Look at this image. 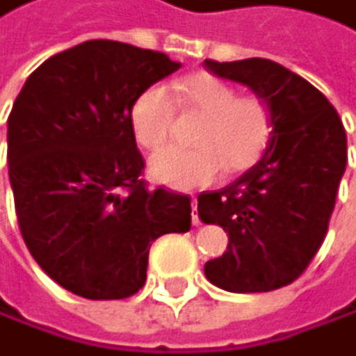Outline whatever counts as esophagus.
<instances>
[{"mask_svg": "<svg viewBox=\"0 0 356 356\" xmlns=\"http://www.w3.org/2000/svg\"><path fill=\"white\" fill-rule=\"evenodd\" d=\"M195 207H198V200L191 198V209H193V218H191V220H193V225L198 227V225H200V220H198V213H195Z\"/></svg>", "mask_w": 356, "mask_h": 356, "instance_id": "obj_1", "label": "esophagus"}]
</instances>
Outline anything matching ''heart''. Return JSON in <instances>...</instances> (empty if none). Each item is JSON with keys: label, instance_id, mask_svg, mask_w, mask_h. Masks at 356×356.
Masks as SVG:
<instances>
[{"label": "heart", "instance_id": "b5f03b06", "mask_svg": "<svg viewBox=\"0 0 356 356\" xmlns=\"http://www.w3.org/2000/svg\"><path fill=\"white\" fill-rule=\"evenodd\" d=\"M175 99H171L170 97ZM174 101L202 116L193 136L195 149L165 147L149 158V176L171 189H193L213 182L222 167L227 174L253 167L270 138V112L262 99L238 97L222 79L195 74L171 86V94L154 86L131 105V134L145 149L167 140L174 125Z\"/></svg>", "mask_w": 356, "mask_h": 356}]
</instances>
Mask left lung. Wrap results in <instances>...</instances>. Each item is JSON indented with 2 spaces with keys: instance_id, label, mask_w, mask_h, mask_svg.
I'll list each match as a JSON object with an SVG mask.
<instances>
[{
  "instance_id": "obj_1",
  "label": "left lung",
  "mask_w": 356,
  "mask_h": 356,
  "mask_svg": "<svg viewBox=\"0 0 356 356\" xmlns=\"http://www.w3.org/2000/svg\"><path fill=\"white\" fill-rule=\"evenodd\" d=\"M204 67L251 88L270 112L262 158L225 189L198 195V218L229 233L204 275L229 293L275 291L302 275L326 236L348 161L346 129L315 86L275 61L207 59Z\"/></svg>"
}]
</instances>
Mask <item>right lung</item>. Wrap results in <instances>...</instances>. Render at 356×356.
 <instances>
[{
    "label": "right lung",
    "instance_id": "1",
    "mask_svg": "<svg viewBox=\"0 0 356 356\" xmlns=\"http://www.w3.org/2000/svg\"><path fill=\"white\" fill-rule=\"evenodd\" d=\"M180 67L167 54L92 39L43 61L8 116V178L24 242L86 300H123L147 280L149 246L191 229V200L140 180L129 112Z\"/></svg>",
    "mask_w": 356,
    "mask_h": 356
}]
</instances>
